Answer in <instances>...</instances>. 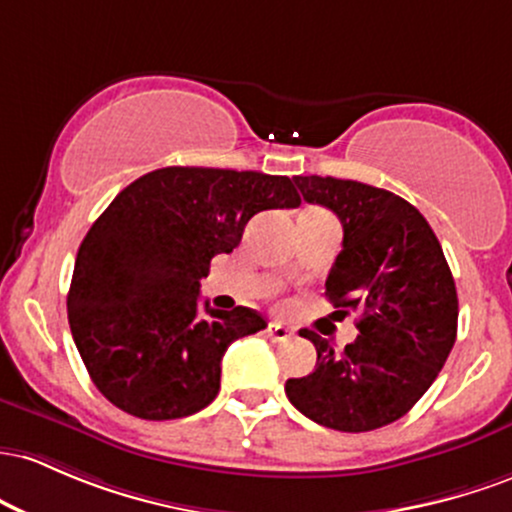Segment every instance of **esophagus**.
I'll return each instance as SVG.
<instances>
[{"label":"esophagus","mask_w":512,"mask_h":512,"mask_svg":"<svg viewBox=\"0 0 512 512\" xmlns=\"http://www.w3.org/2000/svg\"><path fill=\"white\" fill-rule=\"evenodd\" d=\"M266 333H268V338H271V341H275V343H285V341H290V338H292V331L287 329V326L280 324V321H271Z\"/></svg>","instance_id":"1"}]
</instances>
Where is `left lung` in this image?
Masks as SVG:
<instances>
[{
    "label": "left lung",
    "instance_id": "obj_1",
    "mask_svg": "<svg viewBox=\"0 0 512 512\" xmlns=\"http://www.w3.org/2000/svg\"><path fill=\"white\" fill-rule=\"evenodd\" d=\"M307 203L336 212L343 249L326 278L338 312L358 314V338L336 350L302 329L317 367L285 382L290 404L319 426L367 433L399 421L428 392L457 338V287L435 232L384 188L295 176Z\"/></svg>",
    "mask_w": 512,
    "mask_h": 512
}]
</instances>
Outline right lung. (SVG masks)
<instances>
[{
    "label": "right lung",
    "mask_w": 512,
    "mask_h": 512,
    "mask_svg": "<svg viewBox=\"0 0 512 512\" xmlns=\"http://www.w3.org/2000/svg\"><path fill=\"white\" fill-rule=\"evenodd\" d=\"M287 176L166 166L123 188L74 261L67 317L96 389L130 416L171 421L220 392L222 355L266 329L249 307L200 312V278L261 210L297 208Z\"/></svg>",
    "instance_id": "add662e5"
}]
</instances>
